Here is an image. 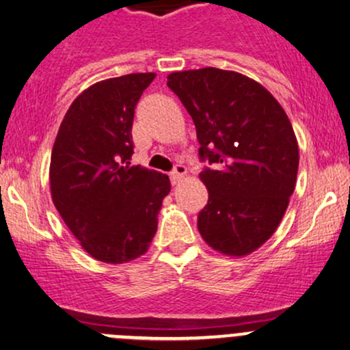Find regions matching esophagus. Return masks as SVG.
Returning <instances> with one entry per match:
<instances>
[{"instance_id": "1", "label": "esophagus", "mask_w": 350, "mask_h": 350, "mask_svg": "<svg viewBox=\"0 0 350 350\" xmlns=\"http://www.w3.org/2000/svg\"><path fill=\"white\" fill-rule=\"evenodd\" d=\"M185 174H187V168H185V165H182V163H176V165H175V168H174V172H172V174H170L172 183H174V185H176V183H178L180 180H182L183 176H185Z\"/></svg>"}]
</instances>
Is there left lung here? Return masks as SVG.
Returning a JSON list of instances; mask_svg holds the SVG:
<instances>
[{
  "instance_id": "left-lung-1",
  "label": "left lung",
  "mask_w": 350,
  "mask_h": 350,
  "mask_svg": "<svg viewBox=\"0 0 350 350\" xmlns=\"http://www.w3.org/2000/svg\"><path fill=\"white\" fill-rule=\"evenodd\" d=\"M167 85L197 129L208 202L198 230L232 257L257 250L279 227L294 193L299 145L280 103L249 77L219 68L175 71Z\"/></svg>"
}]
</instances>
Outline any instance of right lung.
<instances>
[{
	"label": "right lung",
	"mask_w": 350,
	"mask_h": 350,
	"mask_svg": "<svg viewBox=\"0 0 350 350\" xmlns=\"http://www.w3.org/2000/svg\"><path fill=\"white\" fill-rule=\"evenodd\" d=\"M155 73L108 78L66 111L51 150L53 204L93 258L125 264L144 255L170 191L167 175L130 167L135 107Z\"/></svg>",
	"instance_id": "add662e5"
}]
</instances>
